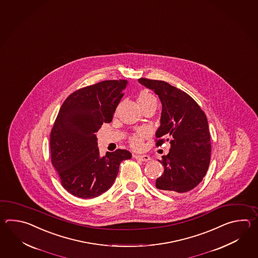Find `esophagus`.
I'll use <instances>...</instances> for the list:
<instances>
[{"mask_svg":"<svg viewBox=\"0 0 258 258\" xmlns=\"http://www.w3.org/2000/svg\"><path fill=\"white\" fill-rule=\"evenodd\" d=\"M135 159L142 160V161H148L150 160V157L148 155H135Z\"/></svg>","mask_w":258,"mask_h":258,"instance_id":"obj_1","label":"esophagus"}]
</instances>
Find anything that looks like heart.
Wrapping results in <instances>:
<instances>
[{
	"instance_id": "1",
	"label": "heart",
	"mask_w": 258,
	"mask_h": 258,
	"mask_svg": "<svg viewBox=\"0 0 258 258\" xmlns=\"http://www.w3.org/2000/svg\"><path fill=\"white\" fill-rule=\"evenodd\" d=\"M155 99L154 96H152L151 94L148 93L146 91H143L141 93L138 95L137 97V102L138 104L142 105L144 103H147L150 100H153ZM146 136V132L141 131L139 132L137 135L133 136L130 138V143H131V146L134 148H140L142 147V139Z\"/></svg>"
}]
</instances>
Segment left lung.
<instances>
[{
  "label": "left lung",
  "instance_id": "left-lung-1",
  "mask_svg": "<svg viewBox=\"0 0 258 258\" xmlns=\"http://www.w3.org/2000/svg\"><path fill=\"white\" fill-rule=\"evenodd\" d=\"M159 96L162 105L157 138L170 141V152L162 157L163 174L156 187L164 192H186L202 181L209 169L211 144L207 116L188 94L164 81L138 79ZM164 139H159L161 146Z\"/></svg>",
  "mask_w": 258,
  "mask_h": 258
}]
</instances>
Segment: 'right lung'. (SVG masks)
<instances>
[{
  "mask_svg": "<svg viewBox=\"0 0 258 258\" xmlns=\"http://www.w3.org/2000/svg\"><path fill=\"white\" fill-rule=\"evenodd\" d=\"M127 80H107L78 89L61 105L50 133L51 163L67 192L94 198L108 191L121 161L132 158L125 149L99 155L96 133L112 121Z\"/></svg>",
  "mask_w": 258,
  "mask_h": 258,
  "instance_id": "right-lung-1",
  "label": "right lung"
}]
</instances>
